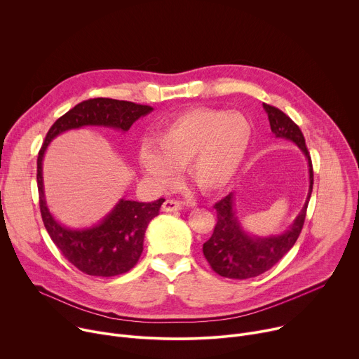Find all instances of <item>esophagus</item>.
Returning <instances> with one entry per match:
<instances>
[{
	"label": "esophagus",
	"mask_w": 359,
	"mask_h": 359,
	"mask_svg": "<svg viewBox=\"0 0 359 359\" xmlns=\"http://www.w3.org/2000/svg\"><path fill=\"white\" fill-rule=\"evenodd\" d=\"M178 210H181V204L175 200H167L161 207V211H164V212H174Z\"/></svg>",
	"instance_id": "obj_1"
}]
</instances>
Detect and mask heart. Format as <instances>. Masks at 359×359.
I'll list each match as a JSON object with an SVG mask.
<instances>
[{"label": "heart", "mask_w": 359, "mask_h": 359, "mask_svg": "<svg viewBox=\"0 0 359 359\" xmlns=\"http://www.w3.org/2000/svg\"><path fill=\"white\" fill-rule=\"evenodd\" d=\"M252 138V126L238 111L195 108L177 115L158 133L154 147L140 149V165L159 188H170L177 170L187 167L203 192L226 187L240 170Z\"/></svg>", "instance_id": "b5f03b06"}]
</instances>
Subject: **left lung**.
Returning a JSON list of instances; mask_svg holds the SVG:
<instances>
[{
    "mask_svg": "<svg viewBox=\"0 0 359 359\" xmlns=\"http://www.w3.org/2000/svg\"><path fill=\"white\" fill-rule=\"evenodd\" d=\"M264 109L268 114L271 131L275 137L292 141L306 156L309 167V192L304 208L290 229L281 235L266 238L251 236L241 228L233 210L232 194H228L214 205L217 210V224L211 238L203 247V252L218 275L231 278V280H248V278L264 273L294 247L304 226L313 185L312 161L299 127L276 107L264 104Z\"/></svg>",
    "mask_w": 359,
    "mask_h": 359,
    "instance_id": "8db88e82",
    "label": "left lung"
}]
</instances>
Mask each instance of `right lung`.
I'll return each instance as SVG.
<instances>
[{"instance_id": "obj_1", "label": "right lung", "mask_w": 359, "mask_h": 359, "mask_svg": "<svg viewBox=\"0 0 359 359\" xmlns=\"http://www.w3.org/2000/svg\"><path fill=\"white\" fill-rule=\"evenodd\" d=\"M152 109L149 105L112 98L83 101L57 119L38 152L36 184L39 210L46 229L61 254L87 275L115 276L134 268L144 250L145 229L149 221L159 214V208L165 200L159 198L154 203L121 200L98 225L86 229H69L55 221L46 203L43 185L44 152L48 144L64 131L86 126L128 131L140 116Z\"/></svg>"}]
</instances>
